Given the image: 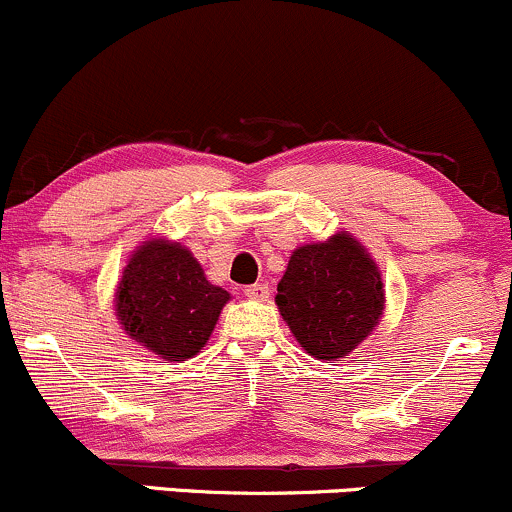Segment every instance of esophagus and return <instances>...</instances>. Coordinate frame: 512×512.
<instances>
[{
  "instance_id": "esophagus-1",
  "label": "esophagus",
  "mask_w": 512,
  "mask_h": 512,
  "mask_svg": "<svg viewBox=\"0 0 512 512\" xmlns=\"http://www.w3.org/2000/svg\"><path fill=\"white\" fill-rule=\"evenodd\" d=\"M244 295L249 297V300H266L268 295H271V287L266 283H256V285H249L244 290Z\"/></svg>"
}]
</instances>
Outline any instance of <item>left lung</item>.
Segmentation results:
<instances>
[{
  "label": "left lung",
  "mask_w": 512,
  "mask_h": 512,
  "mask_svg": "<svg viewBox=\"0 0 512 512\" xmlns=\"http://www.w3.org/2000/svg\"><path fill=\"white\" fill-rule=\"evenodd\" d=\"M275 304L297 343L317 360L348 355L384 312L380 268L348 232L292 251Z\"/></svg>",
  "instance_id": "1"
}]
</instances>
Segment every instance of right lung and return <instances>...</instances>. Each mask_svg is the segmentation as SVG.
Listing matches in <instances>:
<instances>
[{
    "label": "right lung",
    "mask_w": 512,
    "mask_h": 512,
    "mask_svg": "<svg viewBox=\"0 0 512 512\" xmlns=\"http://www.w3.org/2000/svg\"><path fill=\"white\" fill-rule=\"evenodd\" d=\"M227 302L229 292L205 278L198 258L169 239H149L128 258L113 300L132 341L169 363L205 348Z\"/></svg>",
    "instance_id": "right-lung-1"
}]
</instances>
